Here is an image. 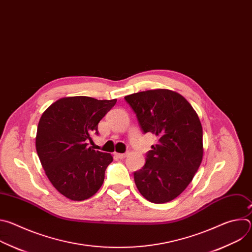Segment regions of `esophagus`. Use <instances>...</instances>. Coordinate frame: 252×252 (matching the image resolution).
Wrapping results in <instances>:
<instances>
[{"label": "esophagus", "instance_id": "1", "mask_svg": "<svg viewBox=\"0 0 252 252\" xmlns=\"http://www.w3.org/2000/svg\"><path fill=\"white\" fill-rule=\"evenodd\" d=\"M126 155L127 154H118V153H116L115 154V156L117 157V158H121V159H123V158H125L126 157Z\"/></svg>", "mask_w": 252, "mask_h": 252}]
</instances>
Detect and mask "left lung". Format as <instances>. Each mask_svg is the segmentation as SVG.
<instances>
[{
  "mask_svg": "<svg viewBox=\"0 0 252 252\" xmlns=\"http://www.w3.org/2000/svg\"><path fill=\"white\" fill-rule=\"evenodd\" d=\"M125 98L136 114L141 130L158 137L146 164L134 172L135 186L149 201L168 202L188 188L201 163L199 118L182 94L170 90L139 92Z\"/></svg>",
  "mask_w": 252,
  "mask_h": 252,
  "instance_id": "left-lung-1",
  "label": "left lung"
}]
</instances>
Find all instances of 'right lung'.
<instances>
[{
  "label": "right lung",
  "mask_w": 252,
  "mask_h": 252,
  "mask_svg": "<svg viewBox=\"0 0 252 252\" xmlns=\"http://www.w3.org/2000/svg\"><path fill=\"white\" fill-rule=\"evenodd\" d=\"M117 99L98 100L90 96H66L43 113L35 136V149L54 188L68 199L92 197L103 184L111 154L88 146L97 125Z\"/></svg>",
  "instance_id": "obj_1"
}]
</instances>
